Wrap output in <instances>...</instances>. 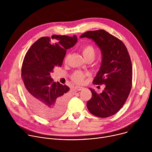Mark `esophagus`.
<instances>
[{
    "mask_svg": "<svg viewBox=\"0 0 152 152\" xmlns=\"http://www.w3.org/2000/svg\"><path fill=\"white\" fill-rule=\"evenodd\" d=\"M75 89L77 90V91H81L83 89V86H76Z\"/></svg>",
    "mask_w": 152,
    "mask_h": 152,
    "instance_id": "34e87169",
    "label": "esophagus"
}]
</instances>
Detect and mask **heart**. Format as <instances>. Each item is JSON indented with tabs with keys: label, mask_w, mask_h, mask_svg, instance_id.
I'll return each mask as SVG.
<instances>
[{
	"label": "heart",
	"mask_w": 152,
	"mask_h": 152,
	"mask_svg": "<svg viewBox=\"0 0 152 152\" xmlns=\"http://www.w3.org/2000/svg\"><path fill=\"white\" fill-rule=\"evenodd\" d=\"M82 55L84 56L85 59L88 58H92L94 59L96 55V49L91 45H86L83 47L82 49ZM68 58V55L66 57V60H67ZM87 73H85L80 71H76L75 72L72 76V80L76 82L80 83L83 82L84 78L86 76H87Z\"/></svg>",
	"instance_id": "1"
}]
</instances>
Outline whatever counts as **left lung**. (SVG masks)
<instances>
[{
    "label": "left lung",
    "instance_id": "1",
    "mask_svg": "<svg viewBox=\"0 0 152 152\" xmlns=\"http://www.w3.org/2000/svg\"><path fill=\"white\" fill-rule=\"evenodd\" d=\"M80 38L91 39L99 48L101 66L93 83L105 85L100 94L89 88L92 97L86 103L88 110L98 117L112 116L123 107L131 90L132 66L127 48L118 38L102 29L86 32Z\"/></svg>",
    "mask_w": 152,
    "mask_h": 152
}]
</instances>
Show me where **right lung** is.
Wrapping results in <instances>:
<instances>
[{"mask_svg":"<svg viewBox=\"0 0 152 152\" xmlns=\"http://www.w3.org/2000/svg\"><path fill=\"white\" fill-rule=\"evenodd\" d=\"M77 41L76 35L41 37L25 56L21 68L25 95L32 110L41 117H57L64 110L70 88L53 82L50 75L55 67L62 66L66 50Z\"/></svg>","mask_w":152,"mask_h":152,"instance_id":"right-lung-1","label":"right lung"}]
</instances>
